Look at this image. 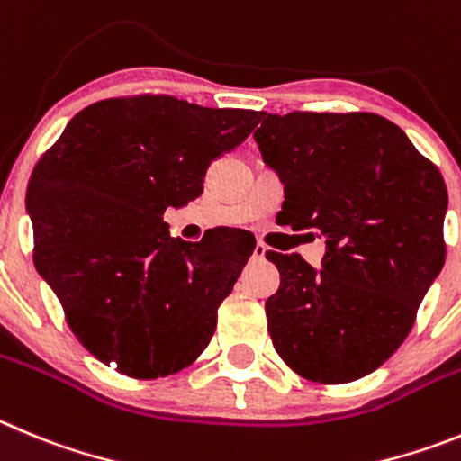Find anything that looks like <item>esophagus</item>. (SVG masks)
<instances>
[{
  "label": "esophagus",
  "instance_id": "34e87169",
  "mask_svg": "<svg viewBox=\"0 0 461 461\" xmlns=\"http://www.w3.org/2000/svg\"><path fill=\"white\" fill-rule=\"evenodd\" d=\"M267 252H268V248L264 246V243H257L255 250H252V257H255V259H264V257H267Z\"/></svg>",
  "mask_w": 461,
  "mask_h": 461
}]
</instances>
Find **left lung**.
<instances>
[{
  "label": "left lung",
  "mask_w": 461,
  "mask_h": 461,
  "mask_svg": "<svg viewBox=\"0 0 461 461\" xmlns=\"http://www.w3.org/2000/svg\"><path fill=\"white\" fill-rule=\"evenodd\" d=\"M255 140L280 174V225L326 239L321 268L267 252L280 287L267 301L280 358L319 384H347L397 351L446 261L443 176L406 132L370 112L259 114Z\"/></svg>",
  "instance_id": "left-lung-1"
}]
</instances>
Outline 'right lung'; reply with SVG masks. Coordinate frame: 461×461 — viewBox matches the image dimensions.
Wrapping results in <instances>:
<instances>
[{
  "label": "right lung",
  "mask_w": 461,
  "mask_h": 461,
  "mask_svg": "<svg viewBox=\"0 0 461 461\" xmlns=\"http://www.w3.org/2000/svg\"><path fill=\"white\" fill-rule=\"evenodd\" d=\"M257 117L172 96L110 98L77 112L39 160L27 188L36 271L101 363L158 379L206 349L255 239L221 230L188 243L169 236L163 213L200 197L209 165Z\"/></svg>",
  "instance_id": "right-lung-1"
}]
</instances>
